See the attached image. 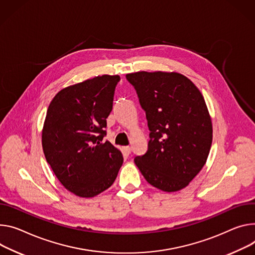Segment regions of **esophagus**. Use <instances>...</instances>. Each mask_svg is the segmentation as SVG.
Returning <instances> with one entry per match:
<instances>
[{
    "label": "esophagus",
    "instance_id": "1",
    "mask_svg": "<svg viewBox=\"0 0 255 255\" xmlns=\"http://www.w3.org/2000/svg\"><path fill=\"white\" fill-rule=\"evenodd\" d=\"M123 151L126 155H129L131 153V147L130 146H124L123 147Z\"/></svg>",
    "mask_w": 255,
    "mask_h": 255
}]
</instances>
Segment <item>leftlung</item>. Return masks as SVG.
Listing matches in <instances>:
<instances>
[{"instance_id":"obj_1","label":"left lung","mask_w":255,"mask_h":255,"mask_svg":"<svg viewBox=\"0 0 255 255\" xmlns=\"http://www.w3.org/2000/svg\"><path fill=\"white\" fill-rule=\"evenodd\" d=\"M145 111L150 131L147 151L134 158L153 187L175 192L186 186L206 163L213 124L195 84L177 72L139 71L126 75Z\"/></svg>"}]
</instances>
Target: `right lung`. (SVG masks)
<instances>
[{
	"instance_id": "right-lung-1",
	"label": "right lung",
	"mask_w": 255,
	"mask_h": 255,
	"mask_svg": "<svg viewBox=\"0 0 255 255\" xmlns=\"http://www.w3.org/2000/svg\"><path fill=\"white\" fill-rule=\"evenodd\" d=\"M119 75H102L63 88L52 100L41 132L43 153L63 186L94 197L112 186L122 152L104 141Z\"/></svg>"
}]
</instances>
